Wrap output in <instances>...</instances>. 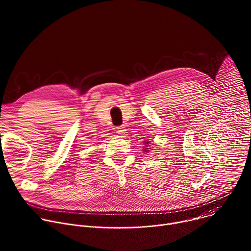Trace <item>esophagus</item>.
Instances as JSON below:
<instances>
[{
    "mask_svg": "<svg viewBox=\"0 0 251 251\" xmlns=\"http://www.w3.org/2000/svg\"><path fill=\"white\" fill-rule=\"evenodd\" d=\"M125 131H126V129H125V127L122 126V125L116 127V132H117L119 135H123V134L125 133Z\"/></svg>",
    "mask_w": 251,
    "mask_h": 251,
    "instance_id": "34e87169",
    "label": "esophagus"
}]
</instances>
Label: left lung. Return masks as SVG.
Segmentation results:
<instances>
[{
  "mask_svg": "<svg viewBox=\"0 0 251 251\" xmlns=\"http://www.w3.org/2000/svg\"><path fill=\"white\" fill-rule=\"evenodd\" d=\"M145 143H147V144H148V143H149V142H145ZM146 146H148V145H146ZM147 149H148V148H147ZM147 151H148V150H147Z\"/></svg>",
  "mask_w": 251,
  "mask_h": 251,
  "instance_id": "1",
  "label": "left lung"
}]
</instances>
